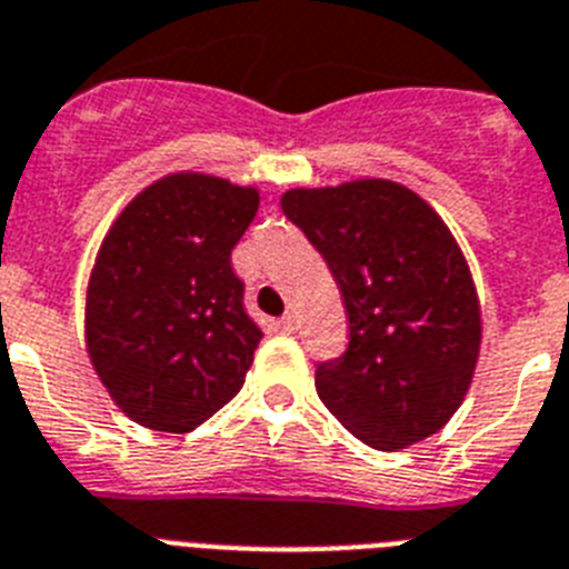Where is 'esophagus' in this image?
Listing matches in <instances>:
<instances>
[{"label":"esophagus","instance_id":"1","mask_svg":"<svg viewBox=\"0 0 569 569\" xmlns=\"http://www.w3.org/2000/svg\"><path fill=\"white\" fill-rule=\"evenodd\" d=\"M277 329H280V332H295V329H298V318H295L292 312H286L283 318L277 321Z\"/></svg>","mask_w":569,"mask_h":569}]
</instances>
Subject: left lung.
<instances>
[{
  "instance_id": "obj_1",
  "label": "left lung",
  "mask_w": 569,
  "mask_h": 569,
  "mask_svg": "<svg viewBox=\"0 0 569 569\" xmlns=\"http://www.w3.org/2000/svg\"><path fill=\"white\" fill-rule=\"evenodd\" d=\"M280 208L323 254L350 321L347 352L315 370L321 402L379 451L437 433L469 393L483 338L455 233L390 179L292 188Z\"/></svg>"
}]
</instances>
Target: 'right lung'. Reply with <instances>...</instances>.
<instances>
[{
  "label": "right lung",
  "instance_id": "obj_1",
  "mask_svg": "<svg viewBox=\"0 0 569 569\" xmlns=\"http://www.w3.org/2000/svg\"><path fill=\"white\" fill-rule=\"evenodd\" d=\"M257 208V188L181 170L147 184L100 242L86 352L132 422L188 433L240 393L262 332L231 251Z\"/></svg>",
  "mask_w": 569,
  "mask_h": 569
}]
</instances>
